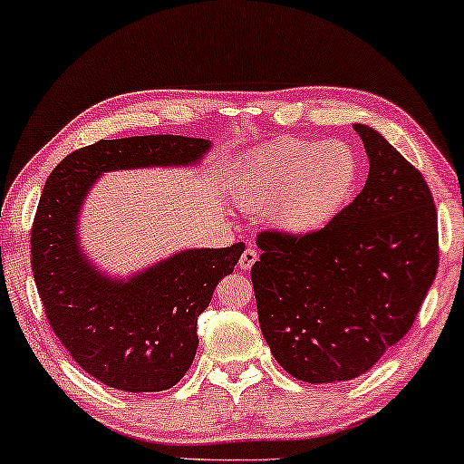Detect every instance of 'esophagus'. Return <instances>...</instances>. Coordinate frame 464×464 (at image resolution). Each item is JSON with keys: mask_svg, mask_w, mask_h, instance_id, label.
<instances>
[{"mask_svg": "<svg viewBox=\"0 0 464 464\" xmlns=\"http://www.w3.org/2000/svg\"><path fill=\"white\" fill-rule=\"evenodd\" d=\"M257 262V249H253V246H246V249L243 251V256H240L238 259V268L246 272L253 268V264Z\"/></svg>", "mask_w": 464, "mask_h": 464, "instance_id": "esophagus-1", "label": "esophagus"}]
</instances>
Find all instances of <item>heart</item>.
<instances>
[{
    "instance_id": "b5f03b06",
    "label": "heart",
    "mask_w": 464,
    "mask_h": 464,
    "mask_svg": "<svg viewBox=\"0 0 464 464\" xmlns=\"http://www.w3.org/2000/svg\"><path fill=\"white\" fill-rule=\"evenodd\" d=\"M359 158L344 141L278 139L259 150L238 177L240 205L268 208L278 230L306 237L334 221L351 202Z\"/></svg>"
}]
</instances>
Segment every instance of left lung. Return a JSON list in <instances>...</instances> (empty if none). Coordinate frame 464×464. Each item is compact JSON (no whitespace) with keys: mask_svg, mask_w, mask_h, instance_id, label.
Instances as JSON below:
<instances>
[{"mask_svg":"<svg viewBox=\"0 0 464 464\" xmlns=\"http://www.w3.org/2000/svg\"><path fill=\"white\" fill-rule=\"evenodd\" d=\"M370 158L361 194L306 237L257 234L259 327L291 376L353 380L410 332L440 266L433 194L378 130L354 124Z\"/></svg>","mask_w":464,"mask_h":464,"instance_id":"obj_1","label":"left lung"}]
</instances>
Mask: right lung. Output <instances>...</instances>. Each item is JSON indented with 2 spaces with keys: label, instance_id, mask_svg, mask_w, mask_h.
I'll return each instance as SVG.
<instances>
[{
  "label": "right lung",
  "instance_id": "add662e5",
  "mask_svg": "<svg viewBox=\"0 0 464 464\" xmlns=\"http://www.w3.org/2000/svg\"><path fill=\"white\" fill-rule=\"evenodd\" d=\"M208 148L211 141L181 135L103 139L63 158L44 186L31 227L37 294L75 363L111 389L158 392L186 376L198 348V316L245 245L188 249L113 281L82 256V200L107 170L196 164Z\"/></svg>",
  "mask_w": 464,
  "mask_h": 464
}]
</instances>
